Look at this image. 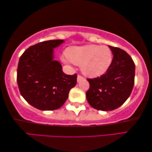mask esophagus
<instances>
[{"label":"esophagus","instance_id":"34e87169","mask_svg":"<svg viewBox=\"0 0 152 152\" xmlns=\"http://www.w3.org/2000/svg\"><path fill=\"white\" fill-rule=\"evenodd\" d=\"M81 79H84V77L83 76H81V75H79L77 76V81L79 82V81H81Z\"/></svg>","mask_w":152,"mask_h":152}]
</instances>
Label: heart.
<instances>
[{
    "label": "heart",
    "instance_id": "heart-1",
    "mask_svg": "<svg viewBox=\"0 0 152 152\" xmlns=\"http://www.w3.org/2000/svg\"><path fill=\"white\" fill-rule=\"evenodd\" d=\"M66 55L70 62L81 66L83 73L91 77H96L106 73L112 62L111 51L107 46L71 47L66 50Z\"/></svg>",
    "mask_w": 152,
    "mask_h": 152
}]
</instances>
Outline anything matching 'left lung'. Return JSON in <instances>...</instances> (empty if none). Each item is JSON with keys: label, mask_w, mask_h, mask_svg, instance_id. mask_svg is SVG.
<instances>
[{"label": "left lung", "mask_w": 152, "mask_h": 152, "mask_svg": "<svg viewBox=\"0 0 152 152\" xmlns=\"http://www.w3.org/2000/svg\"><path fill=\"white\" fill-rule=\"evenodd\" d=\"M113 53L112 62L106 73L88 79L90 88L86 92L89 104L97 110L112 111L124 103L134 83L135 64L122 49L109 45Z\"/></svg>", "instance_id": "obj_1"}]
</instances>
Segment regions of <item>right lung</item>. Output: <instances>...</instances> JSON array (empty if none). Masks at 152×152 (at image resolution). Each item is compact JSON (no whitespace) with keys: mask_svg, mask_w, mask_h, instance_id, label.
Masks as SVG:
<instances>
[{"mask_svg":"<svg viewBox=\"0 0 152 152\" xmlns=\"http://www.w3.org/2000/svg\"><path fill=\"white\" fill-rule=\"evenodd\" d=\"M63 42L60 39L41 42L30 46L20 58L17 81L20 94L40 110L61 107L77 83V74L64 73L60 63L53 60V48Z\"/></svg>","mask_w":152,"mask_h":152,"instance_id":"right-lung-1","label":"right lung"}]
</instances>
